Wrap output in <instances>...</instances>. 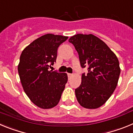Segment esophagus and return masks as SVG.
Instances as JSON below:
<instances>
[{"label": "esophagus", "instance_id": "1", "mask_svg": "<svg viewBox=\"0 0 133 133\" xmlns=\"http://www.w3.org/2000/svg\"><path fill=\"white\" fill-rule=\"evenodd\" d=\"M73 76V74H71V73H68V77H69V78H70L71 77Z\"/></svg>", "mask_w": 133, "mask_h": 133}]
</instances>
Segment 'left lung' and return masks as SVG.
Here are the masks:
<instances>
[{"instance_id": "1", "label": "left lung", "mask_w": 133, "mask_h": 133, "mask_svg": "<svg viewBox=\"0 0 133 133\" xmlns=\"http://www.w3.org/2000/svg\"><path fill=\"white\" fill-rule=\"evenodd\" d=\"M77 51L82 74L81 84L75 89L78 103L86 109H97L110 98L117 87L121 73L117 56L103 41L92 35L78 34L70 37Z\"/></svg>"}]
</instances>
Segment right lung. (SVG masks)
<instances>
[{
	"instance_id": "add662e5",
	"label": "right lung",
	"mask_w": 133,
	"mask_h": 133,
	"mask_svg": "<svg viewBox=\"0 0 133 133\" xmlns=\"http://www.w3.org/2000/svg\"><path fill=\"white\" fill-rule=\"evenodd\" d=\"M67 36L46 34L23 50L18 71L23 89L35 105L50 109L57 105L67 83L66 73L49 70L56 62L59 46Z\"/></svg>"
}]
</instances>
